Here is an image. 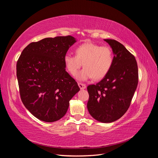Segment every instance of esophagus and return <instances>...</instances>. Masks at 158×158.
I'll return each mask as SVG.
<instances>
[{"label": "esophagus", "mask_w": 158, "mask_h": 158, "mask_svg": "<svg viewBox=\"0 0 158 158\" xmlns=\"http://www.w3.org/2000/svg\"><path fill=\"white\" fill-rule=\"evenodd\" d=\"M78 86L80 89H85L86 88V85L82 83H78Z\"/></svg>", "instance_id": "1"}]
</instances>
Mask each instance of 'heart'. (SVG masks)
<instances>
[{
  "label": "heart",
  "instance_id": "heart-1",
  "mask_svg": "<svg viewBox=\"0 0 158 158\" xmlns=\"http://www.w3.org/2000/svg\"><path fill=\"white\" fill-rule=\"evenodd\" d=\"M113 53L107 46H100L93 43H84L75 49V55L66 54L64 57L65 67L73 76L77 74L82 65L84 69L78 75L79 80L93 78L98 80L106 77L113 63Z\"/></svg>",
  "mask_w": 158,
  "mask_h": 158
}]
</instances>
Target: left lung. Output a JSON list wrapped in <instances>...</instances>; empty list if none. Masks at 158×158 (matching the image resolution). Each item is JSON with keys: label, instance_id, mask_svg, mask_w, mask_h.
Returning <instances> with one entry per match:
<instances>
[{"label": "left lung", "instance_id": "left-lung-1", "mask_svg": "<svg viewBox=\"0 0 158 158\" xmlns=\"http://www.w3.org/2000/svg\"><path fill=\"white\" fill-rule=\"evenodd\" d=\"M114 54L109 73L95 85H89L87 107L95 120L104 123L120 118L130 106L137 88L138 70L135 57L123 44L114 40H104Z\"/></svg>", "mask_w": 158, "mask_h": 158}]
</instances>
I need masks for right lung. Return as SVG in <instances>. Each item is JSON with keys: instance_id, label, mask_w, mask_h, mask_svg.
<instances>
[{"instance_id": "add662e5", "label": "right lung", "mask_w": 158, "mask_h": 158, "mask_svg": "<svg viewBox=\"0 0 158 158\" xmlns=\"http://www.w3.org/2000/svg\"><path fill=\"white\" fill-rule=\"evenodd\" d=\"M76 40L70 35L32 42L16 64L22 102L33 116L47 123L64 117L69 101L80 90L65 70L64 57Z\"/></svg>"}]
</instances>
